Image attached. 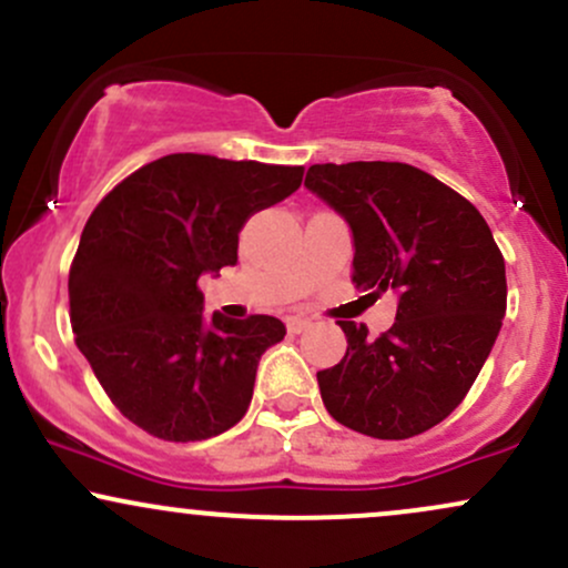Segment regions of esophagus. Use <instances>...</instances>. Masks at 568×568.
Returning <instances> with one entry per match:
<instances>
[{
  "mask_svg": "<svg viewBox=\"0 0 568 568\" xmlns=\"http://www.w3.org/2000/svg\"><path fill=\"white\" fill-rule=\"evenodd\" d=\"M310 325H312L310 317H298V315L288 317V331H291V334H302V331L310 328Z\"/></svg>",
  "mask_w": 568,
  "mask_h": 568,
  "instance_id": "1",
  "label": "esophagus"
}]
</instances>
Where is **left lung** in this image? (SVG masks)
Instances as JSON below:
<instances>
[{
  "label": "left lung",
  "instance_id": "8db88e82",
  "mask_svg": "<svg viewBox=\"0 0 568 568\" xmlns=\"http://www.w3.org/2000/svg\"><path fill=\"white\" fill-rule=\"evenodd\" d=\"M304 186L347 221L352 283L397 293L379 338L338 321L347 352L317 371L325 408L371 438L425 433L465 400L499 336L507 280L494 234L473 202L406 162H325Z\"/></svg>",
  "mask_w": 568,
  "mask_h": 568
}]
</instances>
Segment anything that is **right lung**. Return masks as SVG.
I'll list each match as a JSON object with an SVG mask.
<instances>
[{
    "instance_id": "obj_1",
    "label": "right lung",
    "mask_w": 568,
    "mask_h": 568,
    "mask_svg": "<svg viewBox=\"0 0 568 568\" xmlns=\"http://www.w3.org/2000/svg\"><path fill=\"white\" fill-rule=\"evenodd\" d=\"M304 168L168 154L130 173L84 224L69 272L77 347L133 425L189 443L245 416L277 317L202 315V275L237 264L253 213L302 186Z\"/></svg>"
}]
</instances>
